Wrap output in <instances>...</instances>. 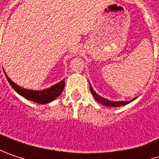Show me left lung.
<instances>
[{"label":"left lung","mask_w":159,"mask_h":159,"mask_svg":"<svg viewBox=\"0 0 159 159\" xmlns=\"http://www.w3.org/2000/svg\"><path fill=\"white\" fill-rule=\"evenodd\" d=\"M90 90H91V93L93 94V96L95 98V100H97L98 102L101 103L102 105H105V106H107V107H120V106H124V105H126V104L132 102L133 100H134L136 99V98H134V100H130V101H113V100H108L107 99H105V98H102L98 93H96V92L93 91L91 84H90Z\"/></svg>","instance_id":"left-lung-1"}]
</instances>
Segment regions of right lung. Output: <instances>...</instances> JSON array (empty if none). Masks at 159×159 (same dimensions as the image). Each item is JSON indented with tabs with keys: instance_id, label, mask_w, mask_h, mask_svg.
Listing matches in <instances>:
<instances>
[{
	"instance_id": "1",
	"label": "right lung",
	"mask_w": 159,
	"mask_h": 159,
	"mask_svg": "<svg viewBox=\"0 0 159 159\" xmlns=\"http://www.w3.org/2000/svg\"><path fill=\"white\" fill-rule=\"evenodd\" d=\"M5 73V72H4ZM6 78L8 80V82L10 83L11 87L17 92L19 95L23 96L26 100L34 101L39 104H46L49 102H52V100H54L57 97H59L60 93H62L64 87H65V81L62 80L59 82L58 84H56L55 85H53L51 88L45 89L43 91H33V90H26L22 87L18 86L15 83H13L8 75L5 74Z\"/></svg>"
}]
</instances>
